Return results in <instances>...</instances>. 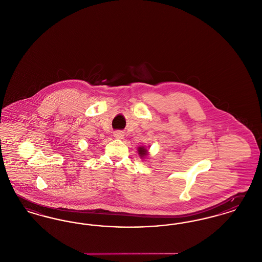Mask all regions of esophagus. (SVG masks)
Listing matches in <instances>:
<instances>
[{
  "mask_svg": "<svg viewBox=\"0 0 262 262\" xmlns=\"http://www.w3.org/2000/svg\"><path fill=\"white\" fill-rule=\"evenodd\" d=\"M113 136L116 139H122L124 137V133L122 131H114L113 132Z\"/></svg>",
  "mask_w": 262,
  "mask_h": 262,
  "instance_id": "1",
  "label": "esophagus"
}]
</instances>
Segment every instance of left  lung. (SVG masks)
<instances>
[{
    "label": "left lung",
    "mask_w": 262,
    "mask_h": 262,
    "mask_svg": "<svg viewBox=\"0 0 262 262\" xmlns=\"http://www.w3.org/2000/svg\"><path fill=\"white\" fill-rule=\"evenodd\" d=\"M138 151H139V154H140V156L141 157H145L146 155H147V149L146 148H144V147H140V148H138Z\"/></svg>",
    "instance_id": "obj_1"
}]
</instances>
